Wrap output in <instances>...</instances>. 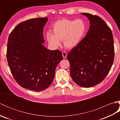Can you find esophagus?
<instances>
[{
    "instance_id": "1",
    "label": "esophagus",
    "mask_w": 120,
    "mask_h": 120,
    "mask_svg": "<svg viewBox=\"0 0 120 120\" xmlns=\"http://www.w3.org/2000/svg\"><path fill=\"white\" fill-rule=\"evenodd\" d=\"M62 56H63V58H65L67 57V53L65 52H62Z\"/></svg>"
}]
</instances>
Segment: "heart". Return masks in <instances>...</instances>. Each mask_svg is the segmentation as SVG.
I'll use <instances>...</instances> for the list:
<instances>
[{"instance_id": "b5f03b06", "label": "heart", "mask_w": 120, "mask_h": 120, "mask_svg": "<svg viewBox=\"0 0 120 120\" xmlns=\"http://www.w3.org/2000/svg\"><path fill=\"white\" fill-rule=\"evenodd\" d=\"M86 25L83 20L62 19L53 25L52 32H48L46 38L50 44L55 47L60 45L63 40L65 46L73 48L79 44L86 33Z\"/></svg>"}]
</instances>
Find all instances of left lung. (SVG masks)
Wrapping results in <instances>:
<instances>
[{
	"label": "left lung",
	"mask_w": 120,
	"mask_h": 120,
	"mask_svg": "<svg viewBox=\"0 0 120 120\" xmlns=\"http://www.w3.org/2000/svg\"><path fill=\"white\" fill-rule=\"evenodd\" d=\"M90 21L85 37L68 52L70 74L78 86L90 88L102 81L113 63L114 49L111 30L97 15L83 13Z\"/></svg>",
	"instance_id": "8db88e82"
}]
</instances>
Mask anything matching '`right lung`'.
Listing matches in <instances>:
<instances>
[{
    "instance_id": "add662e5",
    "label": "right lung",
    "mask_w": 120,
    "mask_h": 120,
    "mask_svg": "<svg viewBox=\"0 0 120 120\" xmlns=\"http://www.w3.org/2000/svg\"><path fill=\"white\" fill-rule=\"evenodd\" d=\"M47 17L22 22L10 33L7 58L12 75L22 87L34 91L45 90L52 83L55 70L63 60L59 50L45 47L43 31Z\"/></svg>"
}]
</instances>
